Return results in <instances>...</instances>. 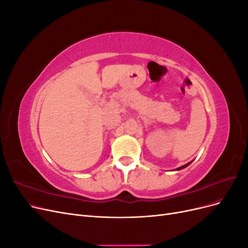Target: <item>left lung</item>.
<instances>
[{"instance_id": "8db88e82", "label": "left lung", "mask_w": 248, "mask_h": 248, "mask_svg": "<svg viewBox=\"0 0 248 248\" xmlns=\"http://www.w3.org/2000/svg\"><path fill=\"white\" fill-rule=\"evenodd\" d=\"M189 164H190V162H189V163H187V164H185V166H183V167H180V168H178V169H177V170H182V169L186 168L187 166H189Z\"/></svg>"}]
</instances>
